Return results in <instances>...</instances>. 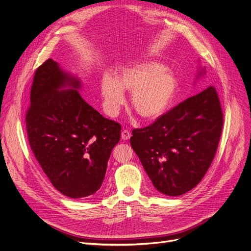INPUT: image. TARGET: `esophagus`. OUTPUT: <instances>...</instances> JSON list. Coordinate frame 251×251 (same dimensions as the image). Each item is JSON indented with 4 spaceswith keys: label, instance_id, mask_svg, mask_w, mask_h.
<instances>
[{
    "label": "esophagus",
    "instance_id": "obj_1",
    "mask_svg": "<svg viewBox=\"0 0 251 251\" xmlns=\"http://www.w3.org/2000/svg\"><path fill=\"white\" fill-rule=\"evenodd\" d=\"M121 136H122V140L123 141H127V140H129V138H130L131 132L129 131V130H127V129H125V130L122 131V134H121Z\"/></svg>",
    "mask_w": 251,
    "mask_h": 251
}]
</instances>
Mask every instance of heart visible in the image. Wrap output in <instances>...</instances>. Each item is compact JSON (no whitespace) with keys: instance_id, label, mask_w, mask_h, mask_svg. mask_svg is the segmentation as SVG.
<instances>
[{"instance_id":"obj_1","label":"heart","mask_w":251,"mask_h":251,"mask_svg":"<svg viewBox=\"0 0 251 251\" xmlns=\"http://www.w3.org/2000/svg\"><path fill=\"white\" fill-rule=\"evenodd\" d=\"M177 89L173 74L156 62H144L118 72L115 78L101 81V96L109 116H116L125 101L123 91L131 92L130 105L144 121L162 116L172 103Z\"/></svg>"}]
</instances>
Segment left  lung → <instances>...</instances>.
Masks as SVG:
<instances>
[{
  "label": "left lung",
  "instance_id": "1",
  "mask_svg": "<svg viewBox=\"0 0 251 251\" xmlns=\"http://www.w3.org/2000/svg\"><path fill=\"white\" fill-rule=\"evenodd\" d=\"M222 126L219 97L216 89L209 86L153 124L133 129L130 145L157 191L182 196L196 187L209 170Z\"/></svg>",
  "mask_w": 251,
  "mask_h": 251
}]
</instances>
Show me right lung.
I'll use <instances>...</instances> for the list:
<instances>
[{
    "instance_id": "1",
    "label": "right lung",
    "mask_w": 251,
    "mask_h": 251,
    "mask_svg": "<svg viewBox=\"0 0 251 251\" xmlns=\"http://www.w3.org/2000/svg\"><path fill=\"white\" fill-rule=\"evenodd\" d=\"M79 88L77 78L46 60L36 69L25 114L35 158L53 187L71 199L91 197L101 187L121 136V125L87 103Z\"/></svg>"
}]
</instances>
